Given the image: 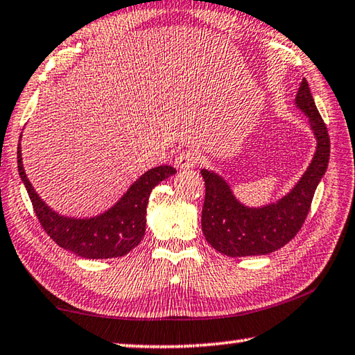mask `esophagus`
<instances>
[{"instance_id":"1","label":"esophagus","mask_w":355,"mask_h":355,"mask_svg":"<svg viewBox=\"0 0 355 355\" xmlns=\"http://www.w3.org/2000/svg\"><path fill=\"white\" fill-rule=\"evenodd\" d=\"M200 156L197 155L196 152H191V150H183L180 152V155L177 156L175 164L178 169H191V167H196L199 164Z\"/></svg>"}]
</instances>
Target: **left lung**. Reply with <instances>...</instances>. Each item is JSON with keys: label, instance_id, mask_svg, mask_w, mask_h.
<instances>
[{"label": "left lung", "instance_id": "8db88e82", "mask_svg": "<svg viewBox=\"0 0 355 355\" xmlns=\"http://www.w3.org/2000/svg\"><path fill=\"white\" fill-rule=\"evenodd\" d=\"M296 105L310 119L318 146L309 169L284 199L263 208H248L235 199L230 186L219 175L202 169L205 180L202 230L207 241L220 254L227 257L271 254L290 243L307 219L316 186L329 164L330 137L305 78L299 86Z\"/></svg>", "mask_w": 355, "mask_h": 355}]
</instances>
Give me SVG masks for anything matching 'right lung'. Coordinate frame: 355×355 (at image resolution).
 I'll return each mask as SVG.
<instances>
[{
    "mask_svg": "<svg viewBox=\"0 0 355 355\" xmlns=\"http://www.w3.org/2000/svg\"><path fill=\"white\" fill-rule=\"evenodd\" d=\"M19 173L25 183L34 213L53 241L83 258H116L133 250L146 233V214L150 192L177 171L158 166L131 184L122 199L106 213L91 219H70L56 214L35 194L23 169L21 150L17 148Z\"/></svg>",
    "mask_w": 355,
    "mask_h": 355,
    "instance_id": "right-lung-1",
    "label": "right lung"
}]
</instances>
